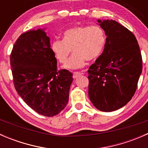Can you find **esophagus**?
Masks as SVG:
<instances>
[{"mask_svg":"<svg viewBox=\"0 0 148 148\" xmlns=\"http://www.w3.org/2000/svg\"><path fill=\"white\" fill-rule=\"evenodd\" d=\"M81 73L80 72H78V71H75V72L73 73V78L74 79H76L78 77H79L80 75H81Z\"/></svg>","mask_w":148,"mask_h":148,"instance_id":"34e87169","label":"esophagus"}]
</instances>
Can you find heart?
<instances>
[{"mask_svg":"<svg viewBox=\"0 0 148 148\" xmlns=\"http://www.w3.org/2000/svg\"><path fill=\"white\" fill-rule=\"evenodd\" d=\"M105 44V34L99 26H79L64 31L63 40L53 41L51 49L56 59L65 64L72 50L74 54L64 66L66 69L84 66L86 60L95 61L100 56Z\"/></svg>","mask_w":148,"mask_h":148,"instance_id":"heart-1","label":"heart"}]
</instances>
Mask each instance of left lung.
Returning a JSON list of instances; mask_svg holds the SVG:
<instances>
[{"label":"left lung","mask_w":148,"mask_h":148,"mask_svg":"<svg viewBox=\"0 0 148 148\" xmlns=\"http://www.w3.org/2000/svg\"><path fill=\"white\" fill-rule=\"evenodd\" d=\"M107 38L102 53L88 70L89 97L96 108L112 112L135 95L143 59L135 35L113 20H98Z\"/></svg>","instance_id":"left-lung-1"}]
</instances>
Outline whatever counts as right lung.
Here are the masks:
<instances>
[{
	"instance_id": "add662e5",
	"label": "right lung",
	"mask_w": 148,
	"mask_h": 148,
	"mask_svg": "<svg viewBox=\"0 0 148 148\" xmlns=\"http://www.w3.org/2000/svg\"><path fill=\"white\" fill-rule=\"evenodd\" d=\"M15 89L38 114L53 117L64 109L73 81L57 61L44 30L29 31L16 40L10 56Z\"/></svg>"
}]
</instances>
